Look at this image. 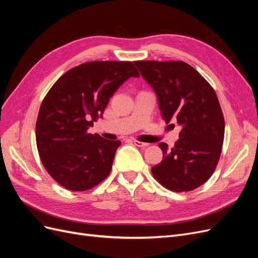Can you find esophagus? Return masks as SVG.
<instances>
[{
	"label": "esophagus",
	"mask_w": 258,
	"mask_h": 258,
	"mask_svg": "<svg viewBox=\"0 0 258 258\" xmlns=\"http://www.w3.org/2000/svg\"><path fill=\"white\" fill-rule=\"evenodd\" d=\"M134 144H135L136 146H139V147H146V146H148V143L140 142V141H137V140H135V141H134Z\"/></svg>",
	"instance_id": "obj_1"
}]
</instances>
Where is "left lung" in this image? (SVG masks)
<instances>
[{
  "instance_id": "8db88e82",
  "label": "left lung",
  "mask_w": 258,
  "mask_h": 258,
  "mask_svg": "<svg viewBox=\"0 0 258 258\" xmlns=\"http://www.w3.org/2000/svg\"><path fill=\"white\" fill-rule=\"evenodd\" d=\"M134 63L157 96L162 118L182 128L171 150L159 143L163 158L152 168L154 177L173 191L197 188L213 174L223 147L225 121L214 89L183 61Z\"/></svg>"
}]
</instances>
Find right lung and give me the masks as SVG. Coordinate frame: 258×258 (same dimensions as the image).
<instances>
[{
  "label": "right lung",
  "instance_id": "add662e5",
  "mask_svg": "<svg viewBox=\"0 0 258 258\" xmlns=\"http://www.w3.org/2000/svg\"><path fill=\"white\" fill-rule=\"evenodd\" d=\"M139 72L129 61H92L53 84L38 112L35 137L46 171L69 190L92 188L110 174L120 141L91 135L116 90Z\"/></svg>",
  "mask_w": 258,
  "mask_h": 258
}]
</instances>
